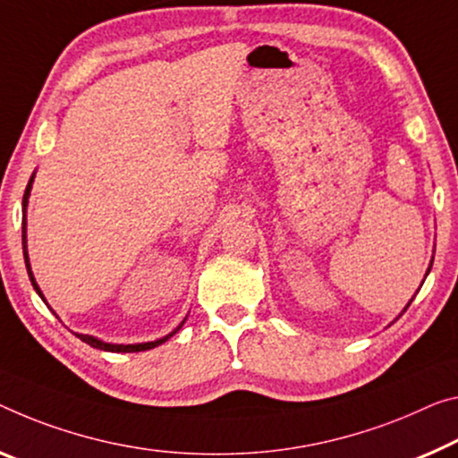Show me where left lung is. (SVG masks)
Here are the masks:
<instances>
[{
    "label": "left lung",
    "mask_w": 458,
    "mask_h": 458,
    "mask_svg": "<svg viewBox=\"0 0 458 458\" xmlns=\"http://www.w3.org/2000/svg\"><path fill=\"white\" fill-rule=\"evenodd\" d=\"M430 270H432V262H430V266H428V270H426V276H428V274H430ZM411 301H413V299H411ZM411 301H410V302H407V305H405V309L411 305ZM405 309H403V311H405Z\"/></svg>",
    "instance_id": "8db88e82"
}]
</instances>
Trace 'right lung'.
<instances>
[{"mask_svg": "<svg viewBox=\"0 0 458 458\" xmlns=\"http://www.w3.org/2000/svg\"><path fill=\"white\" fill-rule=\"evenodd\" d=\"M34 175H37V174H32V175H30V180H28V186H26V190H24V199H22V250H24V262H26L28 276H30V283H32V286H34V291L38 293V297H40L42 301H45V294H42L40 286L37 284V278H34L32 268H30V258H28V237H26V210H28V199H30V190H32ZM45 302H47V301H45ZM47 307H48V305H47ZM186 319H188V315L184 318V321H186ZM184 321H182L180 326L174 329V332H170V334L164 335V337H159V340H156V342H140V344H110V342L98 340L96 335H89V334H75V335L80 337L81 342H86V344H89L91 348H98V350H106V352H143V350H151V348H156V346H159V344H164V342L170 340V337H172L175 332H180V327L184 326Z\"/></svg>", "mask_w": 458, "mask_h": 458, "instance_id": "obj_1", "label": "right lung"}]
</instances>
